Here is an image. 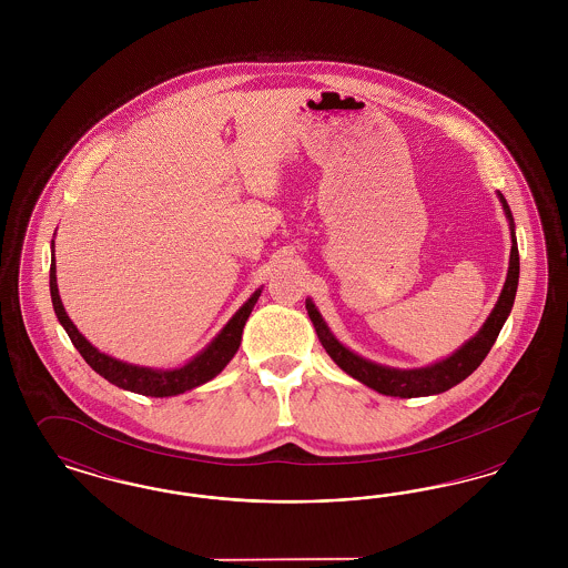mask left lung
Segmentation results:
<instances>
[{
  "label": "left lung",
  "mask_w": 568,
  "mask_h": 568,
  "mask_svg": "<svg viewBox=\"0 0 568 568\" xmlns=\"http://www.w3.org/2000/svg\"><path fill=\"white\" fill-rule=\"evenodd\" d=\"M503 211L509 219L511 225V257H509V272H507V281L505 287L500 292V297L494 306V311L489 313L484 327L459 347L458 352L452 353L449 357L430 364L426 368H389V366H381L375 364L357 353L349 352L325 325L324 317L320 315L317 306L313 304V300H306V311L308 317L315 325V332L324 345L327 355L353 378H357L359 383L373 387L378 394L385 396H398V398H417V396H433L452 389L454 385H458L459 381L473 375L479 364L486 359L487 353L491 349V345L496 343L503 325L507 322L511 308H514L515 292H517V281H519V253H517V241H515V223L511 209L507 204V200L503 197V193H498Z\"/></svg>",
  "instance_id": "1"
}]
</instances>
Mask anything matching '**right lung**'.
Here are the masks:
<instances>
[{
	"label": "right lung",
	"instance_id": "add662e5",
	"mask_svg": "<svg viewBox=\"0 0 568 568\" xmlns=\"http://www.w3.org/2000/svg\"><path fill=\"white\" fill-rule=\"evenodd\" d=\"M262 294V290H257L253 296L244 302L243 306L234 313V317L225 324V327L216 334L211 341V345L206 349L197 353L193 359H190L185 366L181 368H146V366H135L121 362L116 357H110L106 353L98 352L81 332L79 327L72 324V320L68 317L59 290H57V268H54V255L51 257V297H53V308L59 324L63 325V329L68 332L72 345L79 349L84 362L102 377L110 381L112 385L142 394V396H153V398H168V396H179L187 389H193L211 378H215L234 357V353L241 347V338H243V327L257 302V297Z\"/></svg>",
	"mask_w": 568,
	"mask_h": 568
}]
</instances>
